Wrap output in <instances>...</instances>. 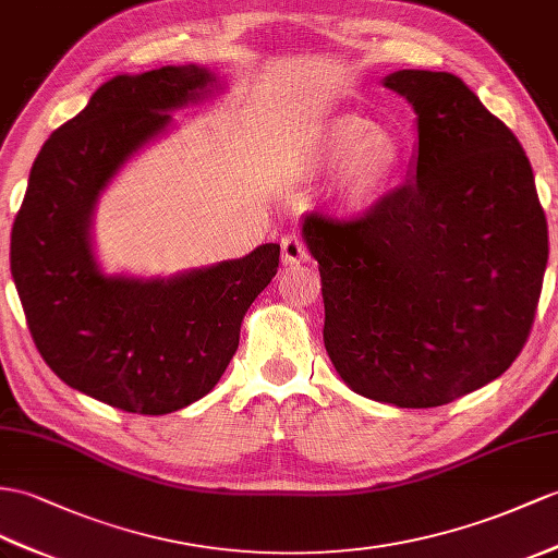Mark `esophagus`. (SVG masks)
I'll use <instances>...</instances> for the list:
<instances>
[{"label": "esophagus", "instance_id": "1", "mask_svg": "<svg viewBox=\"0 0 558 558\" xmlns=\"http://www.w3.org/2000/svg\"><path fill=\"white\" fill-rule=\"evenodd\" d=\"M307 246L305 241L298 234H287L281 239V260L283 265H301L307 263Z\"/></svg>", "mask_w": 558, "mask_h": 558}]
</instances>
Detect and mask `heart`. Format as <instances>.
I'll list each match as a JSON object with an SVG mask.
<instances>
[{
    "instance_id": "obj_1",
    "label": "heart",
    "mask_w": 558,
    "mask_h": 558,
    "mask_svg": "<svg viewBox=\"0 0 558 558\" xmlns=\"http://www.w3.org/2000/svg\"><path fill=\"white\" fill-rule=\"evenodd\" d=\"M315 151L329 166H343L341 194L348 206L360 210L381 198L402 158L390 132L355 116L333 118L319 128Z\"/></svg>"
}]
</instances>
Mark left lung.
I'll return each instance as SVG.
<instances>
[{
	"label": "left lung",
	"mask_w": 558,
	"mask_h": 558,
	"mask_svg": "<svg viewBox=\"0 0 558 558\" xmlns=\"http://www.w3.org/2000/svg\"><path fill=\"white\" fill-rule=\"evenodd\" d=\"M416 113L410 177L357 220L303 217L324 345L343 384L426 410L505 374L523 350L549 239L513 132L452 73L396 71Z\"/></svg>",
	"instance_id": "obj_1"
}]
</instances>
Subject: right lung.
Segmentation results:
<instances>
[{"label": "right lung", "instance_id": "obj_1", "mask_svg": "<svg viewBox=\"0 0 558 558\" xmlns=\"http://www.w3.org/2000/svg\"><path fill=\"white\" fill-rule=\"evenodd\" d=\"M206 65L116 75L45 142L11 229V277L39 355L65 386L132 414H170L220 381L279 243L162 277L106 275L92 220L125 162L213 94Z\"/></svg>", "mask_w": 558, "mask_h": 558}]
</instances>
